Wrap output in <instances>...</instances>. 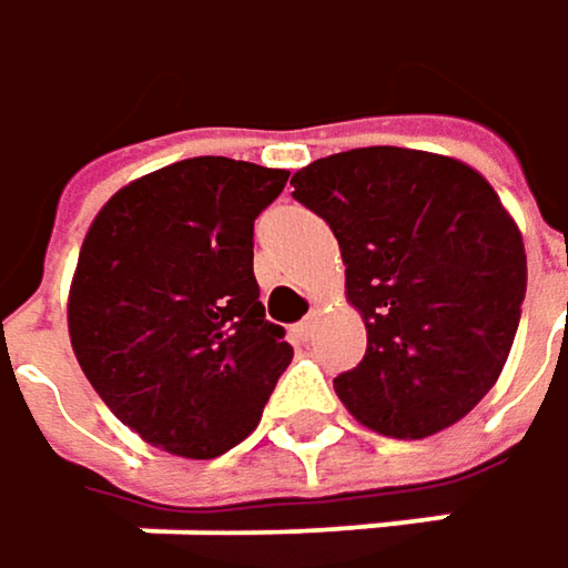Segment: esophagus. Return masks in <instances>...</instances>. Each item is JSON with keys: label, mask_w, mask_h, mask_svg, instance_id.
<instances>
[{"label": "esophagus", "mask_w": 568, "mask_h": 568, "mask_svg": "<svg viewBox=\"0 0 568 568\" xmlns=\"http://www.w3.org/2000/svg\"><path fill=\"white\" fill-rule=\"evenodd\" d=\"M315 328H318V312L312 308V312L295 325V337H298V341H308V337L315 335Z\"/></svg>", "instance_id": "obj_1"}]
</instances>
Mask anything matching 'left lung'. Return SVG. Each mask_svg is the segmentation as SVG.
I'll use <instances>...</instances> for the list:
<instances>
[{"instance_id":"left-lung-1","label":"left lung","mask_w":568,"mask_h":568,"mask_svg":"<svg viewBox=\"0 0 568 568\" xmlns=\"http://www.w3.org/2000/svg\"><path fill=\"white\" fill-rule=\"evenodd\" d=\"M292 197L337 236L367 354L335 377L367 429L426 438L494 387L527 295L524 236L475 169L371 145L292 175Z\"/></svg>"}]
</instances>
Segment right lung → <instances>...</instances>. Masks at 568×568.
<instances>
[{"label":"right lung","mask_w":568,"mask_h":568,"mask_svg":"<svg viewBox=\"0 0 568 568\" xmlns=\"http://www.w3.org/2000/svg\"><path fill=\"white\" fill-rule=\"evenodd\" d=\"M285 181L224 155L184 159L116 191L80 246L68 305L80 371L172 455L243 442L292 361L253 276V221Z\"/></svg>","instance_id":"add662e5"}]
</instances>
